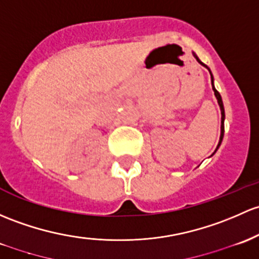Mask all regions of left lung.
<instances>
[{"label":"left lung","mask_w":259,"mask_h":259,"mask_svg":"<svg viewBox=\"0 0 259 259\" xmlns=\"http://www.w3.org/2000/svg\"><path fill=\"white\" fill-rule=\"evenodd\" d=\"M194 57L196 59H197V62L200 64H202L203 67H206L207 68V65H205L202 63V62L200 61V59L197 58V56H196V54L194 53ZM208 69V68H207ZM209 70V69H208ZM209 74H211V70H209ZM211 81H212V89H213V92H214V97L217 98V102H219V105H220V108H221V137H220V143H219V145H217V149L220 148V145H221V143H222V139H223V133H225V124H223V122H225V109H223V103H222V98H221V95H220V93L219 92L216 91V88H214V85H213V77H212V74H211ZM216 149V150H217ZM216 152V151H214Z\"/></svg>","instance_id":"1"}]
</instances>
